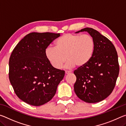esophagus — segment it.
I'll return each instance as SVG.
<instances>
[{
  "label": "esophagus",
  "instance_id": "esophagus-1",
  "mask_svg": "<svg viewBox=\"0 0 126 126\" xmlns=\"http://www.w3.org/2000/svg\"><path fill=\"white\" fill-rule=\"evenodd\" d=\"M65 74H70V73H71V72L66 71L65 72Z\"/></svg>",
  "mask_w": 126,
  "mask_h": 126
}]
</instances>
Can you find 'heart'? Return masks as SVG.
I'll use <instances>...</instances> for the list:
<instances>
[{
  "label": "heart",
  "instance_id": "heart-1",
  "mask_svg": "<svg viewBox=\"0 0 126 126\" xmlns=\"http://www.w3.org/2000/svg\"><path fill=\"white\" fill-rule=\"evenodd\" d=\"M94 42L90 35H79L67 33L62 36L55 43V47H49L46 49L47 59L53 67L60 69L65 62V67L71 69L75 66L82 67L92 57Z\"/></svg>",
  "mask_w": 126,
  "mask_h": 126
}]
</instances>
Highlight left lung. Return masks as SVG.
Masks as SVG:
<instances>
[{"label":"left lung","instance_id":"8db88e82","mask_svg":"<svg viewBox=\"0 0 126 126\" xmlns=\"http://www.w3.org/2000/svg\"><path fill=\"white\" fill-rule=\"evenodd\" d=\"M82 32L93 38L94 49L89 62L74 71V89L82 101L97 103L109 96L114 88L119 71L118 55L112 43L96 30L85 28L76 33Z\"/></svg>","mask_w":126,"mask_h":126}]
</instances>
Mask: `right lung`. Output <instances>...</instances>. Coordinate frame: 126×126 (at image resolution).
Returning a JSON list of instances; mask_svg holds the SVG:
<instances>
[{"label":"right lung","instance_id":"add662e5","mask_svg":"<svg viewBox=\"0 0 126 126\" xmlns=\"http://www.w3.org/2000/svg\"><path fill=\"white\" fill-rule=\"evenodd\" d=\"M60 33H29L18 43L9 58V78L23 101L39 106L54 97L65 72L52 67L46 49Z\"/></svg>","mask_w":126,"mask_h":126}]
</instances>
